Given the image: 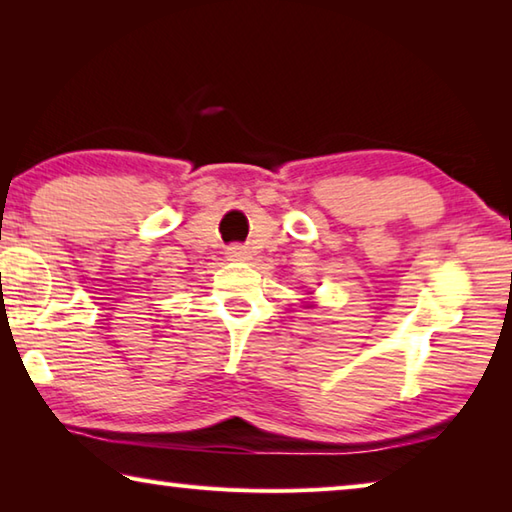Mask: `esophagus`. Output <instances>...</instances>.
Instances as JSON below:
<instances>
[{"mask_svg":"<svg viewBox=\"0 0 512 512\" xmlns=\"http://www.w3.org/2000/svg\"><path fill=\"white\" fill-rule=\"evenodd\" d=\"M225 255H228V259H248L250 257V253H248V248L246 246H241V244H230L228 248H225Z\"/></svg>","mask_w":512,"mask_h":512,"instance_id":"obj_1","label":"esophagus"}]
</instances>
